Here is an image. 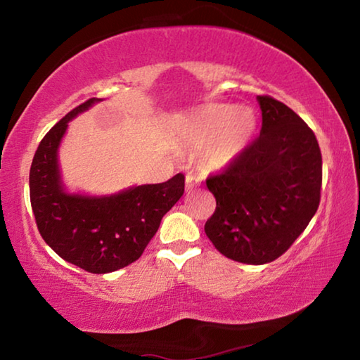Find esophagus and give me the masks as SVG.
Returning a JSON list of instances; mask_svg holds the SVG:
<instances>
[{
    "label": "esophagus",
    "instance_id": "obj_1",
    "mask_svg": "<svg viewBox=\"0 0 360 360\" xmlns=\"http://www.w3.org/2000/svg\"><path fill=\"white\" fill-rule=\"evenodd\" d=\"M200 184H202V178L195 174H187L186 178V191L191 192L193 188H197Z\"/></svg>",
    "mask_w": 360,
    "mask_h": 360
}]
</instances>
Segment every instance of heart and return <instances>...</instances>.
<instances>
[{"instance_id":"1","label":"heart","mask_w":360,"mask_h":360,"mask_svg":"<svg viewBox=\"0 0 360 360\" xmlns=\"http://www.w3.org/2000/svg\"><path fill=\"white\" fill-rule=\"evenodd\" d=\"M254 115L238 111L233 106H212L198 114L192 122V141L208 144L203 160L210 168H222L233 160L241 150L248 136L254 130Z\"/></svg>"}]
</instances>
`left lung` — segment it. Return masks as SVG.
Wrapping results in <instances>:
<instances>
[{"label":"left lung","instance_id":"1","mask_svg":"<svg viewBox=\"0 0 360 360\" xmlns=\"http://www.w3.org/2000/svg\"><path fill=\"white\" fill-rule=\"evenodd\" d=\"M262 130L206 179L216 211L205 233L219 252L264 265L292 246L318 211L322 155L313 130L284 103L257 96Z\"/></svg>","mask_w":360,"mask_h":360}]
</instances>
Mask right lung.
<instances>
[{"mask_svg":"<svg viewBox=\"0 0 360 360\" xmlns=\"http://www.w3.org/2000/svg\"><path fill=\"white\" fill-rule=\"evenodd\" d=\"M98 101L79 105L41 139L30 168V202L42 240L63 260L103 275L141 257L162 217L184 193L186 178L178 173L162 184L130 187L109 197L66 192L58 169L60 141L68 122Z\"/></svg>","mask_w":360,"mask_h":360,"instance_id":"1","label":"right lung"}]
</instances>
